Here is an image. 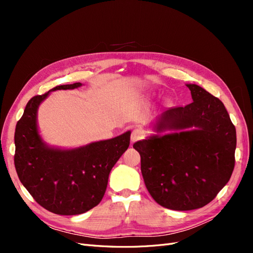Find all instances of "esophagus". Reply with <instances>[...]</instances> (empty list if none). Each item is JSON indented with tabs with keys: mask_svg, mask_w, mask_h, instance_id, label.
I'll use <instances>...</instances> for the list:
<instances>
[{
	"mask_svg": "<svg viewBox=\"0 0 253 253\" xmlns=\"http://www.w3.org/2000/svg\"><path fill=\"white\" fill-rule=\"evenodd\" d=\"M143 136H144L143 129H142L141 127H135V128L133 129V132H132L131 140H132L133 142H135V141H138V140H141V139L143 138Z\"/></svg>",
	"mask_w": 253,
	"mask_h": 253,
	"instance_id": "obj_1",
	"label": "esophagus"
}]
</instances>
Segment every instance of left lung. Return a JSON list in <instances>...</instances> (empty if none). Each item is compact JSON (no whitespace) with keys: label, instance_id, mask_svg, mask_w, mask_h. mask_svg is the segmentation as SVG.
Returning a JSON list of instances; mask_svg holds the SVG:
<instances>
[{"label":"left lung","instance_id":"left-lung-1","mask_svg":"<svg viewBox=\"0 0 253 253\" xmlns=\"http://www.w3.org/2000/svg\"><path fill=\"white\" fill-rule=\"evenodd\" d=\"M193 102L163 113L157 128L186 129L134 143L149 193L165 208L188 211L216 197L231 177L236 132L224 103L196 84Z\"/></svg>","mask_w":253,"mask_h":253}]
</instances>
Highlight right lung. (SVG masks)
Masks as SVG:
<instances>
[{
	"label": "right lung",
	"instance_id": "1",
	"mask_svg": "<svg viewBox=\"0 0 253 253\" xmlns=\"http://www.w3.org/2000/svg\"><path fill=\"white\" fill-rule=\"evenodd\" d=\"M80 85L77 82L50 90ZM49 91L30 99L18 121L14 167L23 186L44 209L60 215H76L101 202L112 168L128 148L131 132L70 151L48 148L38 133L37 110Z\"/></svg>",
	"mask_w": 253,
	"mask_h": 253
}]
</instances>
